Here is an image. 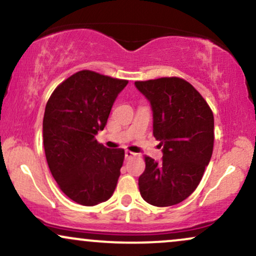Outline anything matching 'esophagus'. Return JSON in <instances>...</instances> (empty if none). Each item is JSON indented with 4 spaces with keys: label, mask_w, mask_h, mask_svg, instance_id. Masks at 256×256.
<instances>
[{
    "label": "esophagus",
    "mask_w": 256,
    "mask_h": 256,
    "mask_svg": "<svg viewBox=\"0 0 256 256\" xmlns=\"http://www.w3.org/2000/svg\"><path fill=\"white\" fill-rule=\"evenodd\" d=\"M136 155L137 154H134V152H132L130 150H126L125 152V158H126V160H130V158H134V156H136Z\"/></svg>",
    "instance_id": "34e87169"
}]
</instances>
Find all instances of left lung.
<instances>
[{
    "label": "left lung",
    "instance_id": "1",
    "mask_svg": "<svg viewBox=\"0 0 256 256\" xmlns=\"http://www.w3.org/2000/svg\"><path fill=\"white\" fill-rule=\"evenodd\" d=\"M134 85L152 110V134L160 140V162L144 156L138 178L143 200L156 207L184 201L195 192L210 164L214 144L213 112L189 82L164 77Z\"/></svg>",
    "mask_w": 256,
    "mask_h": 256
}]
</instances>
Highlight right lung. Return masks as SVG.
<instances>
[{
    "instance_id": "add662e5",
    "label": "right lung",
    "mask_w": 256,
    "mask_h": 256,
    "mask_svg": "<svg viewBox=\"0 0 256 256\" xmlns=\"http://www.w3.org/2000/svg\"><path fill=\"white\" fill-rule=\"evenodd\" d=\"M125 79L83 70L58 85L46 106L43 144L52 177L64 195L95 206L113 195L124 149H108L95 136L104 130Z\"/></svg>"
}]
</instances>
